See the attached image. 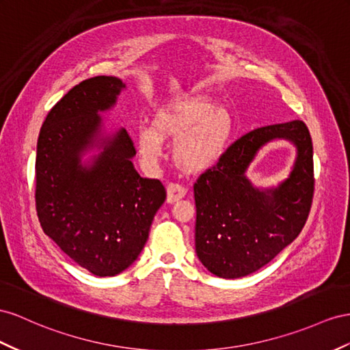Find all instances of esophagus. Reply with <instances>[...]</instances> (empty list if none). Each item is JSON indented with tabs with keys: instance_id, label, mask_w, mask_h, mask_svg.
<instances>
[{
	"instance_id": "esophagus-1",
	"label": "esophagus",
	"mask_w": 350,
	"mask_h": 350,
	"mask_svg": "<svg viewBox=\"0 0 350 350\" xmlns=\"http://www.w3.org/2000/svg\"><path fill=\"white\" fill-rule=\"evenodd\" d=\"M166 191H167V203H174V202L179 200V198L185 197L187 188L178 183H171L167 185Z\"/></svg>"
}]
</instances>
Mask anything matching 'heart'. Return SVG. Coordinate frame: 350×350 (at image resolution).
Wrapping results in <instances>:
<instances>
[{"mask_svg":"<svg viewBox=\"0 0 350 350\" xmlns=\"http://www.w3.org/2000/svg\"><path fill=\"white\" fill-rule=\"evenodd\" d=\"M232 132L228 111L196 97L160 109L153 126L137 131L138 152L147 165H156L163 154V139H176L174 157L187 172H204L225 153Z\"/></svg>","mask_w":350,"mask_h":350,"instance_id":"heart-1","label":"heart"}]
</instances>
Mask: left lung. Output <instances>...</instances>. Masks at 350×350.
Wrapping results in <instances>:
<instances>
[{
  "mask_svg": "<svg viewBox=\"0 0 350 350\" xmlns=\"http://www.w3.org/2000/svg\"><path fill=\"white\" fill-rule=\"evenodd\" d=\"M275 137L297 144V165L278 189L260 192L245 171L257 150ZM314 190L312 139L304 120L247 132L194 184L198 259L221 278H240L265 267L305 226Z\"/></svg>",
  "mask_w": 350,
  "mask_h": 350,
  "instance_id": "left-lung-1",
  "label": "left lung"
}]
</instances>
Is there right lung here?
I'll return each mask as SVG.
<instances>
[{
    "label": "right lung",
    "instance_id": "1",
    "mask_svg": "<svg viewBox=\"0 0 350 350\" xmlns=\"http://www.w3.org/2000/svg\"><path fill=\"white\" fill-rule=\"evenodd\" d=\"M125 85L113 77L85 79L55 103L41 126L35 160V204L44 232L94 275L125 271L143 250L166 198L159 179L141 178L126 129L101 141L91 167L79 154L97 143V111L115 105Z\"/></svg>",
    "mask_w": 350,
    "mask_h": 350
}]
</instances>
